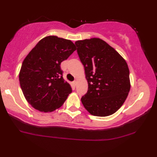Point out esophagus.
<instances>
[{"mask_svg":"<svg viewBox=\"0 0 157 157\" xmlns=\"http://www.w3.org/2000/svg\"><path fill=\"white\" fill-rule=\"evenodd\" d=\"M73 85H74V86H76V85H77V81H76V80H75V81H74V82H73Z\"/></svg>","mask_w":157,"mask_h":157,"instance_id":"obj_1","label":"esophagus"}]
</instances>
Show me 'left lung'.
Returning a JSON list of instances; mask_svg holds the SVG:
<instances>
[{"mask_svg":"<svg viewBox=\"0 0 157 157\" xmlns=\"http://www.w3.org/2000/svg\"><path fill=\"white\" fill-rule=\"evenodd\" d=\"M88 91L82 97L85 109L95 116H108L123 105L130 90L127 63L116 50L99 38L77 41Z\"/></svg>","mask_w":157,"mask_h":157,"instance_id":"1","label":"left lung"}]
</instances>
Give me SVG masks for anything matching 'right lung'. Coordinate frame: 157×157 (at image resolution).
Wrapping results in <instances>:
<instances>
[{"label": "right lung", "instance_id": "1", "mask_svg": "<svg viewBox=\"0 0 157 157\" xmlns=\"http://www.w3.org/2000/svg\"><path fill=\"white\" fill-rule=\"evenodd\" d=\"M75 50L71 41L48 36L29 52L21 66L19 82L32 107L44 112L62 107L72 89L63 78L60 64Z\"/></svg>", "mask_w": 157, "mask_h": 157}]
</instances>
